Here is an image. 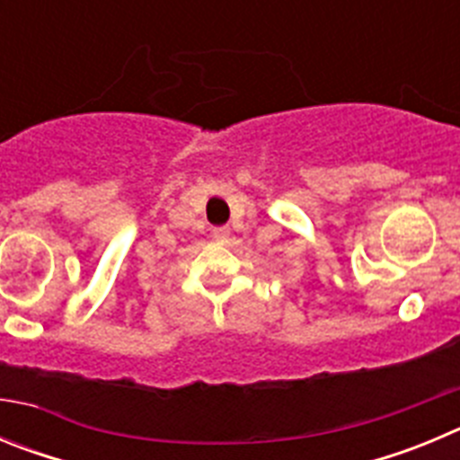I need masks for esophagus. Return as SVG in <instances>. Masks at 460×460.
I'll return each instance as SVG.
<instances>
[{"instance_id":"34e87169","label":"esophagus","mask_w":460,"mask_h":460,"mask_svg":"<svg viewBox=\"0 0 460 460\" xmlns=\"http://www.w3.org/2000/svg\"><path fill=\"white\" fill-rule=\"evenodd\" d=\"M211 237L217 239L218 243H227L230 242V227H214V230H211Z\"/></svg>"}]
</instances>
